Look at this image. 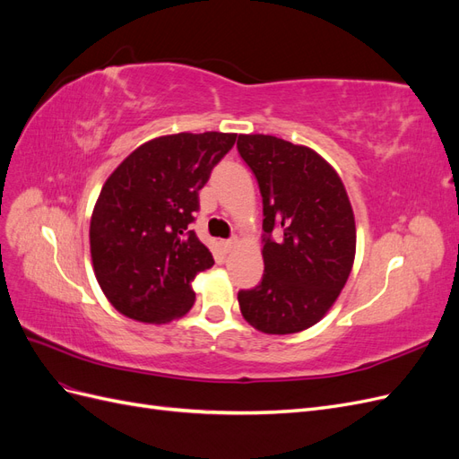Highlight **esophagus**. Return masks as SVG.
<instances>
[{
    "instance_id": "obj_1",
    "label": "esophagus",
    "mask_w": 459,
    "mask_h": 459,
    "mask_svg": "<svg viewBox=\"0 0 459 459\" xmlns=\"http://www.w3.org/2000/svg\"><path fill=\"white\" fill-rule=\"evenodd\" d=\"M221 247H224L226 253H231L233 248L238 247V239H226V241H221Z\"/></svg>"
}]
</instances>
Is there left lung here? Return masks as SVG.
<instances>
[{"mask_svg":"<svg viewBox=\"0 0 459 459\" xmlns=\"http://www.w3.org/2000/svg\"><path fill=\"white\" fill-rule=\"evenodd\" d=\"M264 204V275L239 290L243 317L268 335L316 325L339 299L356 255L352 204L335 169L307 145L241 134Z\"/></svg>","mask_w":459,"mask_h":459,"instance_id":"obj_1","label":"left lung"}]
</instances>
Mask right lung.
Listing matches in <instances>:
<instances>
[{"label": "right lung", "instance_id": "add662e5", "mask_svg": "<svg viewBox=\"0 0 459 459\" xmlns=\"http://www.w3.org/2000/svg\"><path fill=\"white\" fill-rule=\"evenodd\" d=\"M238 134L155 137L132 151L93 206L90 251L108 302L143 324H169L193 302L191 281L212 268L211 251L189 230L199 191Z\"/></svg>", "mask_w": 459, "mask_h": 459}]
</instances>
